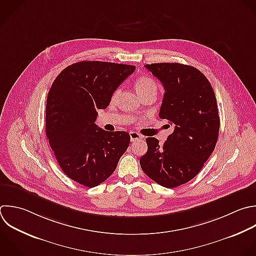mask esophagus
<instances>
[{
  "instance_id": "1",
  "label": "esophagus",
  "mask_w": 256,
  "mask_h": 256,
  "mask_svg": "<svg viewBox=\"0 0 256 256\" xmlns=\"http://www.w3.org/2000/svg\"><path fill=\"white\" fill-rule=\"evenodd\" d=\"M129 135H130V139H131L132 142H135V141H137V140H139V139L142 138V135H140L139 133L134 132V131H131V132L129 133Z\"/></svg>"
}]
</instances>
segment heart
I'll list each match as a JSON object with an SVG mask.
<instances>
[{"label":"heart","instance_id":"b5f03b06","mask_svg":"<svg viewBox=\"0 0 256 256\" xmlns=\"http://www.w3.org/2000/svg\"><path fill=\"white\" fill-rule=\"evenodd\" d=\"M135 88H136V91L137 93L140 95V97L146 93H150V92H154L156 93L157 92V84L156 82L150 78V77H147V76H140L136 79L135 81ZM119 89L115 90L114 93L112 94V97H111V100L114 102L118 95H119Z\"/></svg>","mask_w":256,"mask_h":256}]
</instances>
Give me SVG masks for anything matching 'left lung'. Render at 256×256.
I'll list each match as a JSON object with an SVG mask.
<instances>
[{"instance_id": "1", "label": "left lung", "mask_w": 256, "mask_h": 256, "mask_svg": "<svg viewBox=\"0 0 256 256\" xmlns=\"http://www.w3.org/2000/svg\"><path fill=\"white\" fill-rule=\"evenodd\" d=\"M145 68L164 87L159 117L174 131L162 145L147 138L140 165L150 179L174 188L193 179L215 148L220 125L216 97L207 78L192 66L156 63Z\"/></svg>"}]
</instances>
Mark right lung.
Segmentation results:
<instances>
[{
    "label": "right lung",
    "instance_id": "1",
    "mask_svg": "<svg viewBox=\"0 0 256 256\" xmlns=\"http://www.w3.org/2000/svg\"><path fill=\"white\" fill-rule=\"evenodd\" d=\"M135 66L83 61L65 68L53 82L46 105V135L63 172L86 187H95L115 171L130 135L107 132L96 124L97 109Z\"/></svg>",
    "mask_w": 256,
    "mask_h": 256
}]
</instances>
